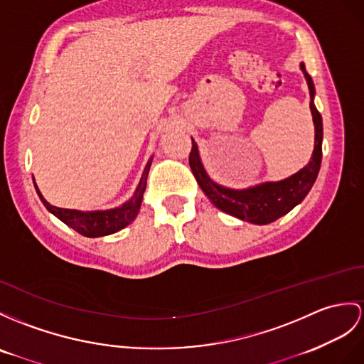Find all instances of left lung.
I'll use <instances>...</instances> for the list:
<instances>
[{
	"label": "left lung",
	"instance_id": "1",
	"mask_svg": "<svg viewBox=\"0 0 364 364\" xmlns=\"http://www.w3.org/2000/svg\"><path fill=\"white\" fill-rule=\"evenodd\" d=\"M301 70L304 73L309 86L310 111H312L315 125L314 154L303 170H299L284 181L265 182L247 190L225 188L223 185H218L215 181L210 179V176L207 174L205 168H203L200 162L196 141L191 139L193 146L188 157L190 168L202 191L213 202V205L218 207L219 210H223L237 219L247 220V223L265 225L287 215L291 208H295L307 196V193L312 188V185L316 181L318 171H320L323 157V119L314 103L315 86L312 77L306 73V66L303 63H301Z\"/></svg>",
	"mask_w": 364,
	"mask_h": 364
}]
</instances>
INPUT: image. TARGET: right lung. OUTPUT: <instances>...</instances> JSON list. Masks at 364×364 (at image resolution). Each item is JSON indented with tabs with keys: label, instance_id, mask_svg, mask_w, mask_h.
<instances>
[{
	"label": "right lung",
	"instance_id": "add662e5",
	"mask_svg": "<svg viewBox=\"0 0 364 364\" xmlns=\"http://www.w3.org/2000/svg\"><path fill=\"white\" fill-rule=\"evenodd\" d=\"M151 162H153V157L148 161L144 174L140 177L137 188L134 194H132V198L128 202L123 203V205L111 208V210L80 211V210L58 208V207L50 205V203L43 198V194L40 193L35 181H33V185L41 202L44 203V207H46L52 215L57 216L61 223H65L68 227L74 228L77 233L83 235L86 237H99V236H106V235H112L115 232H119V230L125 228L128 224H131L132 220L136 219L137 213L140 210L141 198H144V193L146 188V177H148Z\"/></svg>",
	"mask_w": 364,
	"mask_h": 364
}]
</instances>
